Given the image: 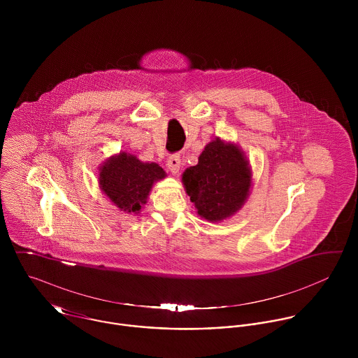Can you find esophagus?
<instances>
[{
	"label": "esophagus",
	"mask_w": 358,
	"mask_h": 358,
	"mask_svg": "<svg viewBox=\"0 0 358 358\" xmlns=\"http://www.w3.org/2000/svg\"><path fill=\"white\" fill-rule=\"evenodd\" d=\"M166 165H168L169 171H171L173 175H176V173L179 172V169H180V154H171V155L168 157Z\"/></svg>",
	"instance_id": "1"
}]
</instances>
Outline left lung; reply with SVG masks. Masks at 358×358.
<instances>
[{
	"label": "left lung",
	"instance_id": "1",
	"mask_svg": "<svg viewBox=\"0 0 358 358\" xmlns=\"http://www.w3.org/2000/svg\"><path fill=\"white\" fill-rule=\"evenodd\" d=\"M182 180L199 215L217 222L231 216L247 200L251 171L237 146L216 139L205 146L199 164L187 168Z\"/></svg>",
	"mask_w": 358,
	"mask_h": 358
}]
</instances>
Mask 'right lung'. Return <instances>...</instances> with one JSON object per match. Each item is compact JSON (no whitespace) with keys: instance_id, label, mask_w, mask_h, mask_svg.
I'll return each mask as SVG.
<instances>
[{"instance_id":"right-lung-1","label":"right lung","mask_w":358,"mask_h":358,"mask_svg":"<svg viewBox=\"0 0 358 358\" xmlns=\"http://www.w3.org/2000/svg\"><path fill=\"white\" fill-rule=\"evenodd\" d=\"M165 172L154 162H142L135 155L120 153L104 162L99 183L104 194L125 212L138 213L146 204L155 180L164 179Z\"/></svg>"}]
</instances>
